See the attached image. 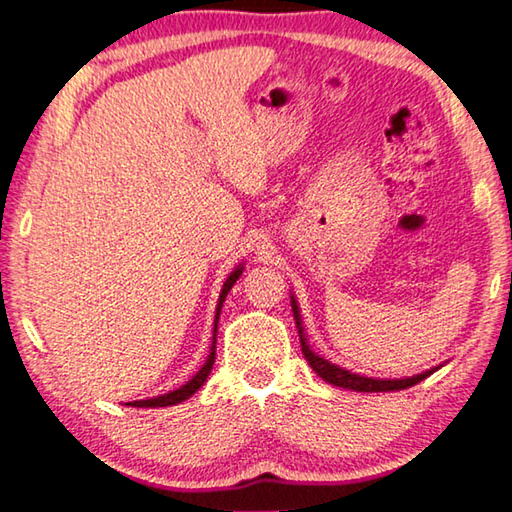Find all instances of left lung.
Returning <instances> with one entry per match:
<instances>
[{
    "label": "left lung",
    "mask_w": 512,
    "mask_h": 512,
    "mask_svg": "<svg viewBox=\"0 0 512 512\" xmlns=\"http://www.w3.org/2000/svg\"><path fill=\"white\" fill-rule=\"evenodd\" d=\"M292 299V312H294V321H297V328H299V339H301V351L306 355L308 364L312 366V371H315L321 380H326L330 384H335V387H342V389H353V391H364V393H378V391H400V389H409L414 387V384L423 382L425 378H429L434 371L441 369V366H434V369H429L425 373H418V375H411V378H402V380H378V378H366V375L360 373H351L342 369V366H335L330 364L324 357L317 355L306 342V333H303V324H301V312L297 306V299Z\"/></svg>",
    "instance_id": "obj_1"
}]
</instances>
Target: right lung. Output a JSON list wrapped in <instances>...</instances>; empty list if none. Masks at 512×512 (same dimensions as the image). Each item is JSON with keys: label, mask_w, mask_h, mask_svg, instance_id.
I'll list each match as a JSON object with an SVG mask.
<instances>
[{"label": "right lung", "mask_w": 512, "mask_h": 512, "mask_svg": "<svg viewBox=\"0 0 512 512\" xmlns=\"http://www.w3.org/2000/svg\"><path fill=\"white\" fill-rule=\"evenodd\" d=\"M242 270L245 267L238 265L236 270H233L229 274V279L224 281L222 285V292H220V299H218V308H215V326H213V344H211V353L209 357H206V362L202 364V369L197 371L191 380H188L186 384H182V387L170 391V393H164V396H157V398H150V400H134V402H128L130 407H170V405H177V402H184L193 396V393L202 387V384L206 382V378H209V373L213 369V362H215V333H218V319H220V310H222V303L224 299H227L229 290L233 288V283L238 281V276L242 274Z\"/></svg>", "instance_id": "add662e5"}]
</instances>
